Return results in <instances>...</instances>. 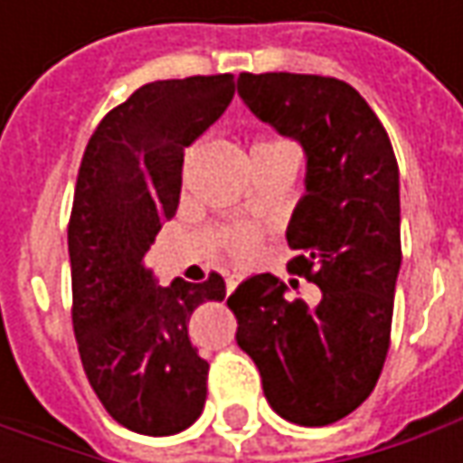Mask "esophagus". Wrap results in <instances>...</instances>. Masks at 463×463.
I'll return each mask as SVG.
<instances>
[{"label":"esophagus","mask_w":463,"mask_h":463,"mask_svg":"<svg viewBox=\"0 0 463 463\" xmlns=\"http://www.w3.org/2000/svg\"><path fill=\"white\" fill-rule=\"evenodd\" d=\"M240 280H241L240 276H229V278H226V294H232V291H234V288L240 286Z\"/></svg>","instance_id":"obj_1"}]
</instances>
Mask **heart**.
<instances>
[{
  "label": "heart",
  "instance_id": "b5f03b06",
  "mask_svg": "<svg viewBox=\"0 0 463 463\" xmlns=\"http://www.w3.org/2000/svg\"><path fill=\"white\" fill-rule=\"evenodd\" d=\"M273 144H286V141H280L276 136H258V138H255V146H273ZM255 146H252V149H255ZM229 250H232L234 258L247 260L255 252V234L247 232V229L232 232V234H229Z\"/></svg>",
  "mask_w": 463,
  "mask_h": 463
}]
</instances>
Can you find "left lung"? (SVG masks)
<instances>
[{
	"instance_id": "8db88e82",
	"label": "left lung",
	"mask_w": 463,
	"mask_h": 463,
	"mask_svg": "<svg viewBox=\"0 0 463 463\" xmlns=\"http://www.w3.org/2000/svg\"><path fill=\"white\" fill-rule=\"evenodd\" d=\"M244 105L307 154V193L286 240L288 270L322 301L286 298L270 273L229 296L237 343L255 361L280 418L319 428L361 407L379 382L402 265L400 167L382 120L347 81L317 74H240ZM291 286H296L291 280Z\"/></svg>"
}]
</instances>
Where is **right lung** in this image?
<instances>
[{
  "label": "right lung",
  "instance_id": "add662e5",
  "mask_svg": "<svg viewBox=\"0 0 463 463\" xmlns=\"http://www.w3.org/2000/svg\"><path fill=\"white\" fill-rule=\"evenodd\" d=\"M234 98V74L138 87L99 120L69 219L71 322L84 373L123 428L172 436L201 418L208 364L187 325L226 283L156 286L144 255L180 203L183 156Z\"/></svg>",
  "mask_w": 463,
  "mask_h": 463
}]
</instances>
